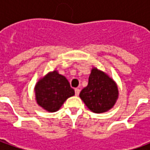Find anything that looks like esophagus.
Returning a JSON list of instances; mask_svg holds the SVG:
<instances>
[{"mask_svg":"<svg viewBox=\"0 0 150 150\" xmlns=\"http://www.w3.org/2000/svg\"><path fill=\"white\" fill-rule=\"evenodd\" d=\"M75 96H79V92H80V90H79V88H75Z\"/></svg>","mask_w":150,"mask_h":150,"instance_id":"esophagus-1","label":"esophagus"}]
</instances>
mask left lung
<instances>
[{
	"instance_id": "1",
	"label": "left lung",
	"mask_w": 150,
	"mask_h": 150,
	"mask_svg": "<svg viewBox=\"0 0 150 150\" xmlns=\"http://www.w3.org/2000/svg\"><path fill=\"white\" fill-rule=\"evenodd\" d=\"M118 96V86L113 79L105 72L92 67L88 86L79 94L86 106L92 112H106L112 108Z\"/></svg>"
}]
</instances>
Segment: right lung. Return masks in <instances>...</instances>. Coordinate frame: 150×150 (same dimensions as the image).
Here are the masks:
<instances>
[{"mask_svg": "<svg viewBox=\"0 0 150 150\" xmlns=\"http://www.w3.org/2000/svg\"><path fill=\"white\" fill-rule=\"evenodd\" d=\"M34 94L40 107L49 112H54L75 95V91L65 76L54 70L39 79L34 87Z\"/></svg>", "mask_w": 150, "mask_h": 150, "instance_id": "right-lung-1", "label": "right lung"}]
</instances>
